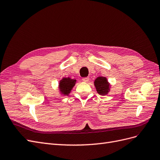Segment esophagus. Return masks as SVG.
I'll use <instances>...</instances> for the list:
<instances>
[{"label":"esophagus","mask_w":160,"mask_h":160,"mask_svg":"<svg viewBox=\"0 0 160 160\" xmlns=\"http://www.w3.org/2000/svg\"><path fill=\"white\" fill-rule=\"evenodd\" d=\"M89 80H90L89 77H85V78H82V80H83L84 82H88L89 81Z\"/></svg>","instance_id":"34e87169"}]
</instances>
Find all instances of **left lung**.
Listing matches in <instances>:
<instances>
[{"label": "left lung", "mask_w": 160, "mask_h": 160, "mask_svg": "<svg viewBox=\"0 0 160 160\" xmlns=\"http://www.w3.org/2000/svg\"><path fill=\"white\" fill-rule=\"evenodd\" d=\"M94 86L98 93L100 95L104 96L108 94L110 89V84L106 77L99 76L94 80Z\"/></svg>", "instance_id": "1"}]
</instances>
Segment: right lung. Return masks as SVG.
<instances>
[{"label":"right lung","mask_w":160,"mask_h":160,"mask_svg":"<svg viewBox=\"0 0 160 160\" xmlns=\"http://www.w3.org/2000/svg\"><path fill=\"white\" fill-rule=\"evenodd\" d=\"M76 80L70 78H63L58 83V88L61 95L68 96L75 86Z\"/></svg>","instance_id":"add662e5"}]
</instances>
